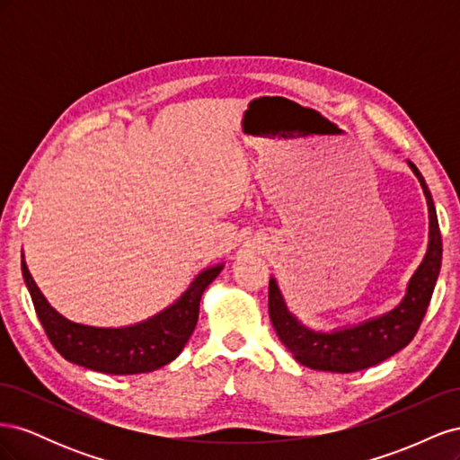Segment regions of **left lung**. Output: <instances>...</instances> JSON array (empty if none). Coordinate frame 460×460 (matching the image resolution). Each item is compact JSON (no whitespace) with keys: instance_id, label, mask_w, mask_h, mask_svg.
<instances>
[{"instance_id":"obj_1","label":"left lung","mask_w":460,"mask_h":460,"mask_svg":"<svg viewBox=\"0 0 460 460\" xmlns=\"http://www.w3.org/2000/svg\"><path fill=\"white\" fill-rule=\"evenodd\" d=\"M409 166L416 178H419L426 196L429 213V242L422 264L411 278L407 296L402 297V301L394 311H389L378 318L367 320V323L358 326L343 328L330 333L314 332L305 328L288 311L276 280L270 278L269 314L272 326L280 341L303 367L340 374L365 370L395 355L402 347H407L416 336V332H419L438 282L443 245L434 199H431L424 176L411 161Z\"/></svg>"}]
</instances>
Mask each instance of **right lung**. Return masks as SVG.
<instances>
[{"instance_id":"right-lung-1","label":"right lung","mask_w":460,"mask_h":460,"mask_svg":"<svg viewBox=\"0 0 460 460\" xmlns=\"http://www.w3.org/2000/svg\"><path fill=\"white\" fill-rule=\"evenodd\" d=\"M22 276L31 291L36 314L51 345L68 363L103 374L153 372L174 360L196 330L199 301L225 264H217L196 276L169 309L140 324L124 328H95L76 324L61 316L41 296L22 257Z\"/></svg>"}]
</instances>
